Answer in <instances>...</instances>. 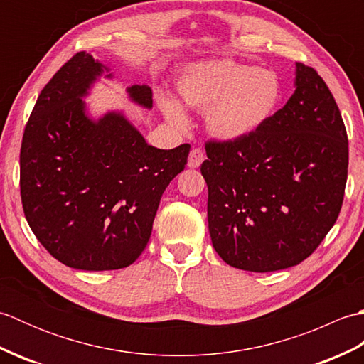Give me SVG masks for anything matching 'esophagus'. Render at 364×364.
<instances>
[{"label":"esophagus","mask_w":364,"mask_h":364,"mask_svg":"<svg viewBox=\"0 0 364 364\" xmlns=\"http://www.w3.org/2000/svg\"><path fill=\"white\" fill-rule=\"evenodd\" d=\"M205 161V153L202 149H192L189 153V159H188V166L191 168H197L200 164Z\"/></svg>","instance_id":"obj_1"}]
</instances>
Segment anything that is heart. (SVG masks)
<instances>
[{"instance_id": "1", "label": "heart", "mask_w": 364, "mask_h": 364, "mask_svg": "<svg viewBox=\"0 0 364 364\" xmlns=\"http://www.w3.org/2000/svg\"><path fill=\"white\" fill-rule=\"evenodd\" d=\"M176 92L184 105L205 111L208 133L222 142H236L257 133L282 98V86L272 72L231 59L186 67L178 76ZM159 109L172 125H188V115L175 100L162 97Z\"/></svg>"}]
</instances>
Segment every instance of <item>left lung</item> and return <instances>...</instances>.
Masks as SVG:
<instances>
[{
    "instance_id": "left-lung-1",
    "label": "left lung",
    "mask_w": 364,
    "mask_h": 364,
    "mask_svg": "<svg viewBox=\"0 0 364 364\" xmlns=\"http://www.w3.org/2000/svg\"><path fill=\"white\" fill-rule=\"evenodd\" d=\"M205 149L208 227L227 264L274 272L318 249L341 211L349 142L314 68L296 64L292 97L257 133Z\"/></svg>"
}]
</instances>
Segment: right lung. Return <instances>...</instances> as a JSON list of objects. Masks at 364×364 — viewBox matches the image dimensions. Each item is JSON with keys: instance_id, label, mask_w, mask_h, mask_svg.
<instances>
[{"instance_id": "1", "label": "right lung", "mask_w": 364, "mask_h": 364, "mask_svg": "<svg viewBox=\"0 0 364 364\" xmlns=\"http://www.w3.org/2000/svg\"><path fill=\"white\" fill-rule=\"evenodd\" d=\"M109 68L81 51L42 89L20 150L23 211L51 257L80 270L123 269L149 242L161 197L191 150H161L123 112L89 117L84 97ZM151 109L149 86L127 89Z\"/></svg>"}]
</instances>
